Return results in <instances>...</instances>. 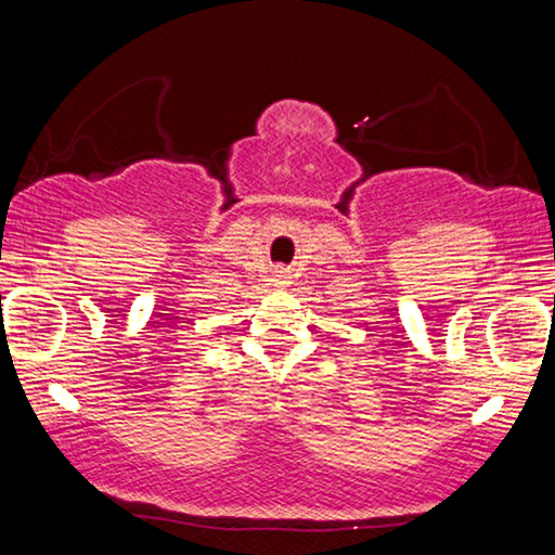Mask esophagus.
<instances>
[{
  "mask_svg": "<svg viewBox=\"0 0 555 555\" xmlns=\"http://www.w3.org/2000/svg\"><path fill=\"white\" fill-rule=\"evenodd\" d=\"M288 276H286V269H276L274 271V281H279V284H284Z\"/></svg>",
  "mask_w": 555,
  "mask_h": 555,
  "instance_id": "esophagus-1",
  "label": "esophagus"
}]
</instances>
